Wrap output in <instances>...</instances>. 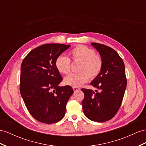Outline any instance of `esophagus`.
<instances>
[{"instance_id": "esophagus-1", "label": "esophagus", "mask_w": 146, "mask_h": 146, "mask_svg": "<svg viewBox=\"0 0 146 146\" xmlns=\"http://www.w3.org/2000/svg\"><path fill=\"white\" fill-rule=\"evenodd\" d=\"M73 91L74 92H76V91H78L80 90V88H78V87H73Z\"/></svg>"}]
</instances>
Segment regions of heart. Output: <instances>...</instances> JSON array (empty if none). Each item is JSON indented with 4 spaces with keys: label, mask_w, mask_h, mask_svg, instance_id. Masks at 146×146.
<instances>
[{
    "label": "heart",
    "mask_w": 146,
    "mask_h": 146,
    "mask_svg": "<svg viewBox=\"0 0 146 146\" xmlns=\"http://www.w3.org/2000/svg\"><path fill=\"white\" fill-rule=\"evenodd\" d=\"M73 62H80L77 73H72L65 78L64 83L73 87H79L88 81L89 77L94 79L98 76L102 68L103 62L95 51L87 46L78 45L70 53ZM55 67L60 73L66 74L71 69L70 60L65 56L60 55L56 58Z\"/></svg>",
    "instance_id": "b5f03b06"
}]
</instances>
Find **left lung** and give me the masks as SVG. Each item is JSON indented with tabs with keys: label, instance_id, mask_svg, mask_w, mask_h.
<instances>
[{
	"label": "left lung",
	"instance_id": "left-lung-1",
	"mask_svg": "<svg viewBox=\"0 0 146 146\" xmlns=\"http://www.w3.org/2000/svg\"><path fill=\"white\" fill-rule=\"evenodd\" d=\"M102 60L101 72L91 83L99 92L83 88L84 98L82 106L86 117L94 121L104 122L111 119L120 107L126 88L125 64L113 48L92 42Z\"/></svg>",
	"mask_w": 146,
	"mask_h": 146
}]
</instances>
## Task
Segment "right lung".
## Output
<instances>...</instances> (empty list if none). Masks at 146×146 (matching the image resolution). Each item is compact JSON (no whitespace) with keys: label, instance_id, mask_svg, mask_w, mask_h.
I'll return each instance as SVG.
<instances>
[{"label":"right lung","instance_id":"1","mask_svg":"<svg viewBox=\"0 0 146 146\" xmlns=\"http://www.w3.org/2000/svg\"><path fill=\"white\" fill-rule=\"evenodd\" d=\"M70 47L44 44L29 52L22 62L20 94L29 113L40 122L57 123L65 114L66 103L73 90L70 86H58L63 79L55 62Z\"/></svg>","mask_w":146,"mask_h":146}]
</instances>
